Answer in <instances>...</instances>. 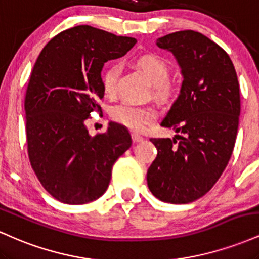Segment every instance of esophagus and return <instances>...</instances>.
<instances>
[{"label": "esophagus", "mask_w": 259, "mask_h": 259, "mask_svg": "<svg viewBox=\"0 0 259 259\" xmlns=\"http://www.w3.org/2000/svg\"><path fill=\"white\" fill-rule=\"evenodd\" d=\"M132 138H133V141H134V142H141V141H144V138H142L141 135H139V134H136V133H133V134H132Z\"/></svg>", "instance_id": "obj_1"}]
</instances>
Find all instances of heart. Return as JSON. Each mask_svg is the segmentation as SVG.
Instances as JSON below:
<instances>
[{
    "label": "heart",
    "mask_w": 259,
    "mask_h": 259,
    "mask_svg": "<svg viewBox=\"0 0 259 259\" xmlns=\"http://www.w3.org/2000/svg\"><path fill=\"white\" fill-rule=\"evenodd\" d=\"M136 65L153 84L154 95L165 97L170 94V85L167 82L169 76L168 64L156 55H142L136 59ZM119 68L118 64L109 63L101 74V82L106 95H113L117 86V76ZM112 118L117 123L132 129L134 132H142L146 125L156 120L157 113L152 107L136 106L132 103H121L112 109Z\"/></svg>",
    "instance_id": "b5f03b06"
}]
</instances>
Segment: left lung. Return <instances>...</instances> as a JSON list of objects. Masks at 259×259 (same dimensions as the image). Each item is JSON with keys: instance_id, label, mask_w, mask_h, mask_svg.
<instances>
[{"instance_id": "left-lung-1", "label": "left lung", "mask_w": 259, "mask_h": 259, "mask_svg": "<svg viewBox=\"0 0 259 259\" xmlns=\"http://www.w3.org/2000/svg\"><path fill=\"white\" fill-rule=\"evenodd\" d=\"M156 45L173 53L183 82L160 123L177 135L150 140L158 153L147 170V185L160 201L190 203L212 189L233 153L239 81L228 53L201 32L177 31Z\"/></svg>"}]
</instances>
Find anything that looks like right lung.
Wrapping results in <instances>:
<instances>
[{"label": "right lung", "instance_id": "right-lung-1", "mask_svg": "<svg viewBox=\"0 0 259 259\" xmlns=\"http://www.w3.org/2000/svg\"><path fill=\"white\" fill-rule=\"evenodd\" d=\"M136 38L78 25L56 35L35 62L25 95L28 153L47 192L67 204L101 197L114 162L132 146L125 126L108 124L91 136L85 121L100 112L101 70L123 57Z\"/></svg>", "mask_w": 259, "mask_h": 259}]
</instances>
